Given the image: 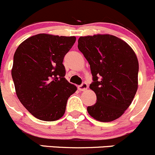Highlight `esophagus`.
<instances>
[{
  "label": "esophagus",
  "instance_id": "obj_1",
  "mask_svg": "<svg viewBox=\"0 0 155 155\" xmlns=\"http://www.w3.org/2000/svg\"><path fill=\"white\" fill-rule=\"evenodd\" d=\"M78 88L80 91H85V90H87V88H88V85H87L86 83H83L81 85L78 86Z\"/></svg>",
  "mask_w": 155,
  "mask_h": 155
}]
</instances>
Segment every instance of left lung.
Masks as SVG:
<instances>
[{
  "mask_svg": "<svg viewBox=\"0 0 155 155\" xmlns=\"http://www.w3.org/2000/svg\"><path fill=\"white\" fill-rule=\"evenodd\" d=\"M78 49L90 65V88L96 102L87 107L91 117L110 122L120 117L133 102L138 89L139 62L133 49L114 35L80 37Z\"/></svg>",
  "mask_w": 155,
  "mask_h": 155,
  "instance_id": "obj_1",
  "label": "left lung"
}]
</instances>
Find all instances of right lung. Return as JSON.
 Instances as JSON below:
<instances>
[{"mask_svg":"<svg viewBox=\"0 0 155 155\" xmlns=\"http://www.w3.org/2000/svg\"><path fill=\"white\" fill-rule=\"evenodd\" d=\"M76 38L38 34L18 47L12 78L18 99L36 118L54 121L64 115L77 87L65 78L62 64Z\"/></svg>","mask_w":155,"mask_h":155,"instance_id":"1","label":"right lung"}]
</instances>
